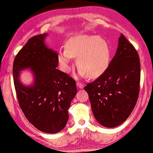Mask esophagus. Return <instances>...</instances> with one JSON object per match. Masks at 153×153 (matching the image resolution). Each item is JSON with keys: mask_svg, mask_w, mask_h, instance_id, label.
I'll return each instance as SVG.
<instances>
[{"mask_svg": "<svg viewBox=\"0 0 153 153\" xmlns=\"http://www.w3.org/2000/svg\"><path fill=\"white\" fill-rule=\"evenodd\" d=\"M76 86H78L79 88H84V84H83L82 83H81V82H76Z\"/></svg>", "mask_w": 153, "mask_h": 153, "instance_id": "34e87169", "label": "esophagus"}]
</instances>
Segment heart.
<instances>
[{"label":"heart","mask_w":153,"mask_h":153,"mask_svg":"<svg viewBox=\"0 0 153 153\" xmlns=\"http://www.w3.org/2000/svg\"><path fill=\"white\" fill-rule=\"evenodd\" d=\"M71 57L76 59V67L81 75L88 79L98 78L110 65V46L104 38L100 36L74 35L68 39L65 50L58 54V61L65 72L69 71Z\"/></svg>","instance_id":"heart-1"}]
</instances>
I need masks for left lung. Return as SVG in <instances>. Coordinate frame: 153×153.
Here are the masks:
<instances>
[{
    "instance_id": "left-lung-1",
    "label": "left lung",
    "mask_w": 153,
    "mask_h": 153,
    "mask_svg": "<svg viewBox=\"0 0 153 153\" xmlns=\"http://www.w3.org/2000/svg\"><path fill=\"white\" fill-rule=\"evenodd\" d=\"M140 81L138 54L121 34L108 69L84 87L94 116L101 125L114 128L128 118L138 98Z\"/></svg>"
}]
</instances>
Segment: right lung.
Instances as JSON below:
<instances>
[{"label": "right lung", "mask_w": 153, "mask_h": 153, "mask_svg": "<svg viewBox=\"0 0 153 153\" xmlns=\"http://www.w3.org/2000/svg\"><path fill=\"white\" fill-rule=\"evenodd\" d=\"M48 34L35 35L18 52L13 73L19 105L28 121L39 131L48 133L61 131L67 124L72 99L76 94V82L56 69L58 55L45 44ZM30 68L33 85L24 86L19 74Z\"/></svg>", "instance_id": "1"}]
</instances>
